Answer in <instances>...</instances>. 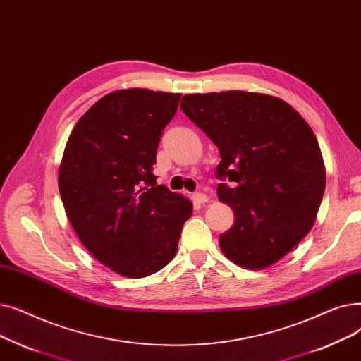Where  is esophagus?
I'll return each instance as SVG.
<instances>
[{"label":"esophagus","instance_id":"34e87169","mask_svg":"<svg viewBox=\"0 0 361 361\" xmlns=\"http://www.w3.org/2000/svg\"><path fill=\"white\" fill-rule=\"evenodd\" d=\"M192 201H194L195 204H204V202L209 201V197L205 195V194H202V192H195V194L192 195Z\"/></svg>","mask_w":361,"mask_h":361}]
</instances>
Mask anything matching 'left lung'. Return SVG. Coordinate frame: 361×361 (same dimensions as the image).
Here are the masks:
<instances>
[{
  "instance_id": "obj_1",
  "label": "left lung",
  "mask_w": 361,
  "mask_h": 361,
  "mask_svg": "<svg viewBox=\"0 0 361 361\" xmlns=\"http://www.w3.org/2000/svg\"><path fill=\"white\" fill-rule=\"evenodd\" d=\"M180 109L219 148V200L235 213L219 245L260 270L286 255L314 225L326 171L316 135L281 98L225 91L183 95Z\"/></svg>"
}]
</instances>
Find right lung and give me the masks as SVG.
Wrapping results in <instances>:
<instances>
[{
  "instance_id": "obj_1",
  "label": "right lung",
  "mask_w": 361,
  "mask_h": 361,
  "mask_svg": "<svg viewBox=\"0 0 361 361\" xmlns=\"http://www.w3.org/2000/svg\"><path fill=\"white\" fill-rule=\"evenodd\" d=\"M182 94L120 90L98 99L73 128L59 170L68 221L95 259L145 278L178 251L192 202L152 173L164 128Z\"/></svg>"
}]
</instances>
